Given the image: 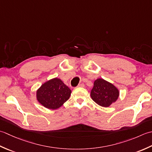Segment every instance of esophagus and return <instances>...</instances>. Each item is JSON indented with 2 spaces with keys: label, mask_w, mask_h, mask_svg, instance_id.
Instances as JSON below:
<instances>
[{
  "label": "esophagus",
  "mask_w": 152,
  "mask_h": 152,
  "mask_svg": "<svg viewBox=\"0 0 152 152\" xmlns=\"http://www.w3.org/2000/svg\"><path fill=\"white\" fill-rule=\"evenodd\" d=\"M85 85L83 83H80V84H79L78 86H77V87H84Z\"/></svg>",
  "instance_id": "esophagus-1"
}]
</instances>
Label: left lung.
Here are the masks:
<instances>
[{"label": "left lung", "instance_id": "1", "mask_svg": "<svg viewBox=\"0 0 152 152\" xmlns=\"http://www.w3.org/2000/svg\"><path fill=\"white\" fill-rule=\"evenodd\" d=\"M119 96V90L111 83L103 79H98L94 83L91 96L96 103L102 107H109L115 102Z\"/></svg>", "mask_w": 152, "mask_h": 152}]
</instances>
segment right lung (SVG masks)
Listing matches in <instances>:
<instances>
[{
	"instance_id": "right-lung-1",
	"label": "right lung",
	"mask_w": 152,
	"mask_h": 152,
	"mask_svg": "<svg viewBox=\"0 0 152 152\" xmlns=\"http://www.w3.org/2000/svg\"><path fill=\"white\" fill-rule=\"evenodd\" d=\"M72 91L58 78L45 83L37 91V100L43 106L50 110L61 107L69 98Z\"/></svg>"
}]
</instances>
